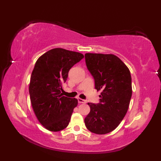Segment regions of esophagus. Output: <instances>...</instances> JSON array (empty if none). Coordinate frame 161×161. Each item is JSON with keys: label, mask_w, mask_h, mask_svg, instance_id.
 Returning <instances> with one entry per match:
<instances>
[{"label": "esophagus", "mask_w": 161, "mask_h": 161, "mask_svg": "<svg viewBox=\"0 0 161 161\" xmlns=\"http://www.w3.org/2000/svg\"><path fill=\"white\" fill-rule=\"evenodd\" d=\"M77 100H78V102L80 103H86L85 100H84L82 99H80V98H78Z\"/></svg>", "instance_id": "1"}]
</instances>
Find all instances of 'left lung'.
<instances>
[{
  "mask_svg": "<svg viewBox=\"0 0 161 161\" xmlns=\"http://www.w3.org/2000/svg\"><path fill=\"white\" fill-rule=\"evenodd\" d=\"M87 69L102 91L99 103H88L90 112L84 119L87 129L97 134L110 133L126 114L132 95L129 68L114 54L86 53Z\"/></svg>",
  "mask_w": 161,
  "mask_h": 161,
  "instance_id": "obj_1",
  "label": "left lung"
}]
</instances>
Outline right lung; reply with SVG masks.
Segmentation results:
<instances>
[{"label": "right lung", "instance_id": "right-lung-1", "mask_svg": "<svg viewBox=\"0 0 161 161\" xmlns=\"http://www.w3.org/2000/svg\"><path fill=\"white\" fill-rule=\"evenodd\" d=\"M83 58L80 53L54 48L35 63L29 86L32 107L40 123L50 131L64 129L77 106V99L64 97L61 92L69 69Z\"/></svg>", "mask_w": 161, "mask_h": 161}]
</instances>
